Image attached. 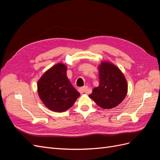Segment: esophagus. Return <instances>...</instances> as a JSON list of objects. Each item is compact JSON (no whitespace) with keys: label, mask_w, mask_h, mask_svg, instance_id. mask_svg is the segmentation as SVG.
<instances>
[{"label":"esophagus","mask_w":160,"mask_h":160,"mask_svg":"<svg viewBox=\"0 0 160 160\" xmlns=\"http://www.w3.org/2000/svg\"><path fill=\"white\" fill-rule=\"evenodd\" d=\"M79 91L81 94H83V93H88L89 92V89L88 87H82V88H79Z\"/></svg>","instance_id":"34e87169"}]
</instances>
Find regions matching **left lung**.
<instances>
[{
    "mask_svg": "<svg viewBox=\"0 0 160 160\" xmlns=\"http://www.w3.org/2000/svg\"><path fill=\"white\" fill-rule=\"evenodd\" d=\"M99 86L89 95L100 108L109 109L119 105L128 94L127 80L119 67L102 61L98 65Z\"/></svg>",
    "mask_w": 160,
    "mask_h": 160,
    "instance_id": "left-lung-1",
    "label": "left lung"
}]
</instances>
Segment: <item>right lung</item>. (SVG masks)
I'll return each mask as SVG.
<instances>
[{"label":"right lung","mask_w":160,"mask_h":160,"mask_svg":"<svg viewBox=\"0 0 160 160\" xmlns=\"http://www.w3.org/2000/svg\"><path fill=\"white\" fill-rule=\"evenodd\" d=\"M67 67L59 62L46 71L37 82L39 98L46 107L55 112L71 108L80 96L67 76Z\"/></svg>","instance_id":"1"}]
</instances>
